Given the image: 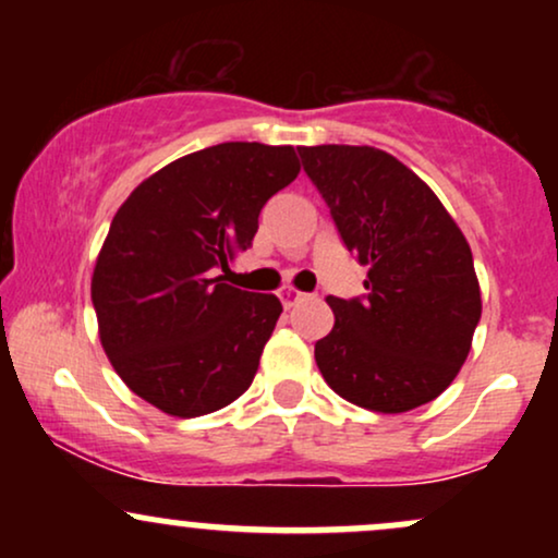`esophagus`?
<instances>
[{
    "label": "esophagus",
    "instance_id": "34e87169",
    "mask_svg": "<svg viewBox=\"0 0 558 558\" xmlns=\"http://www.w3.org/2000/svg\"><path fill=\"white\" fill-rule=\"evenodd\" d=\"M299 299H304V293L296 291V288H291V286H288V288H283V291H280V301H283V306H286V310H288V306H293V304H296Z\"/></svg>",
    "mask_w": 558,
    "mask_h": 558
}]
</instances>
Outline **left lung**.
Wrapping results in <instances>:
<instances>
[{
  "label": "left lung",
  "instance_id": "obj_1",
  "mask_svg": "<svg viewBox=\"0 0 558 558\" xmlns=\"http://www.w3.org/2000/svg\"><path fill=\"white\" fill-rule=\"evenodd\" d=\"M338 233L367 265V296L328 304L315 343L325 383L345 401L401 414L459 375L483 315L470 243L433 189L375 146H299Z\"/></svg>",
  "mask_w": 558,
  "mask_h": 558
}]
</instances>
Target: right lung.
<instances>
[{"label":"right lung","instance_id":"add662e5","mask_svg":"<svg viewBox=\"0 0 558 558\" xmlns=\"http://www.w3.org/2000/svg\"><path fill=\"white\" fill-rule=\"evenodd\" d=\"M299 170L293 146L228 141L165 165L114 213L92 275L99 341L159 412L202 417L252 386L283 306L220 272Z\"/></svg>","mask_w":558,"mask_h":558}]
</instances>
